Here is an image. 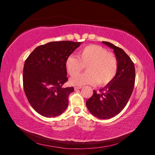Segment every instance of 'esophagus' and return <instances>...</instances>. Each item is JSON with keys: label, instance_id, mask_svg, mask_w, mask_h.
<instances>
[{"label": "esophagus", "instance_id": "1", "mask_svg": "<svg viewBox=\"0 0 155 155\" xmlns=\"http://www.w3.org/2000/svg\"><path fill=\"white\" fill-rule=\"evenodd\" d=\"M81 88H82V87H74V90L77 91L78 90H80V89H81Z\"/></svg>", "mask_w": 155, "mask_h": 155}]
</instances>
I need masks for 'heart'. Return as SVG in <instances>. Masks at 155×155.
I'll use <instances>...</instances> for the list:
<instances>
[{"mask_svg": "<svg viewBox=\"0 0 155 155\" xmlns=\"http://www.w3.org/2000/svg\"><path fill=\"white\" fill-rule=\"evenodd\" d=\"M86 65L87 72L72 77L70 80L71 85H94L98 83L105 86L114 79L117 72V60L114 54L95 44L84 47L78 52V57L70 54L65 59V69L72 77L78 74Z\"/></svg>", "mask_w": 155, "mask_h": 155, "instance_id": "1", "label": "heart"}]
</instances>
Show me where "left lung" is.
<instances>
[{"mask_svg": "<svg viewBox=\"0 0 155 155\" xmlns=\"http://www.w3.org/2000/svg\"><path fill=\"white\" fill-rule=\"evenodd\" d=\"M114 50L117 60V72L111 83L100 90H94L86 106L91 114L99 119L111 118L120 114L127 105L132 94L135 80V65L122 48L108 41H102Z\"/></svg>", "mask_w": 155, "mask_h": 155, "instance_id": "1", "label": "left lung"}]
</instances>
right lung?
Here are the masks:
<instances>
[{
    "label": "right lung",
    "mask_w": 155,
    "mask_h": 155,
    "mask_svg": "<svg viewBox=\"0 0 155 155\" xmlns=\"http://www.w3.org/2000/svg\"><path fill=\"white\" fill-rule=\"evenodd\" d=\"M81 42L51 41L40 46L25 61L23 87L31 107L39 114L54 117L68 106L74 87H63L68 81L65 62Z\"/></svg>",
    "instance_id": "right-lung-1"
}]
</instances>
